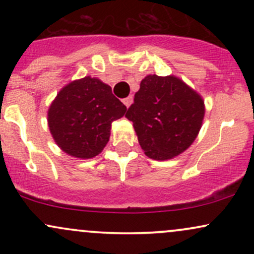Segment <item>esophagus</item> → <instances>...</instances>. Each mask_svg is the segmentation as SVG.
<instances>
[{
  "label": "esophagus",
  "instance_id": "esophagus-1",
  "mask_svg": "<svg viewBox=\"0 0 254 254\" xmlns=\"http://www.w3.org/2000/svg\"><path fill=\"white\" fill-rule=\"evenodd\" d=\"M132 100H133V98H132V95H129V97L127 98H125V99H123V103H124V105L127 107H129L131 104H132Z\"/></svg>",
  "mask_w": 254,
  "mask_h": 254
}]
</instances>
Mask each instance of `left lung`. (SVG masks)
I'll list each match as a JSON object with an SVG mask.
<instances>
[{"label": "left lung", "mask_w": 254, "mask_h": 254, "mask_svg": "<svg viewBox=\"0 0 254 254\" xmlns=\"http://www.w3.org/2000/svg\"><path fill=\"white\" fill-rule=\"evenodd\" d=\"M202 97L176 76L148 75L139 84L127 117L138 143L154 160H170L193 143L202 127Z\"/></svg>", "instance_id": "8db88e82"}]
</instances>
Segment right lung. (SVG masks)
<instances>
[{"label": "right lung", "instance_id": "obj_1", "mask_svg": "<svg viewBox=\"0 0 254 254\" xmlns=\"http://www.w3.org/2000/svg\"><path fill=\"white\" fill-rule=\"evenodd\" d=\"M127 106L112 94L109 84L86 76L63 87L48 111L49 129L64 153L78 159L100 154L110 139L112 122Z\"/></svg>", "mask_w": 254, "mask_h": 254}]
</instances>
